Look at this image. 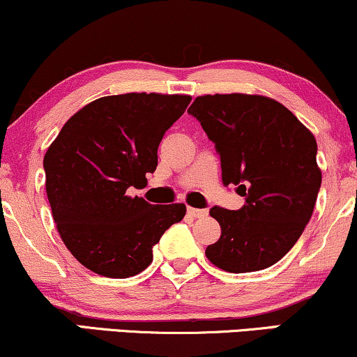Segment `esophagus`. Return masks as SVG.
I'll return each mask as SVG.
<instances>
[{
    "label": "esophagus",
    "mask_w": 357,
    "mask_h": 357,
    "mask_svg": "<svg viewBox=\"0 0 357 357\" xmlns=\"http://www.w3.org/2000/svg\"><path fill=\"white\" fill-rule=\"evenodd\" d=\"M188 214L191 215V218H204L207 214L206 209H196V207H188Z\"/></svg>",
    "instance_id": "obj_1"
}]
</instances>
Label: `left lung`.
Here are the masks:
<instances>
[{
	"mask_svg": "<svg viewBox=\"0 0 357 357\" xmlns=\"http://www.w3.org/2000/svg\"><path fill=\"white\" fill-rule=\"evenodd\" d=\"M188 114L215 145L222 183L245 197L238 211H209L220 238L207 247L206 257L231 273L277 264L303 234L321 186L313 133L287 107L264 96H202Z\"/></svg>",
	"mask_w": 357,
	"mask_h": 357,
	"instance_id": "1",
	"label": "left lung"
}]
</instances>
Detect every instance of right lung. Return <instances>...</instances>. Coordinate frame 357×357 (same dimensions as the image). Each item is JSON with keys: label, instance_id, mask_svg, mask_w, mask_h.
<instances>
[{"label": "right lung", "instance_id": "add662e5", "mask_svg": "<svg viewBox=\"0 0 357 357\" xmlns=\"http://www.w3.org/2000/svg\"><path fill=\"white\" fill-rule=\"evenodd\" d=\"M189 96L123 93L90 102L62 126L44 156L46 192L59 236L85 268L128 278L153 261V245L186 214L130 196L158 166L166 130Z\"/></svg>", "mask_w": 357, "mask_h": 357}]
</instances>
